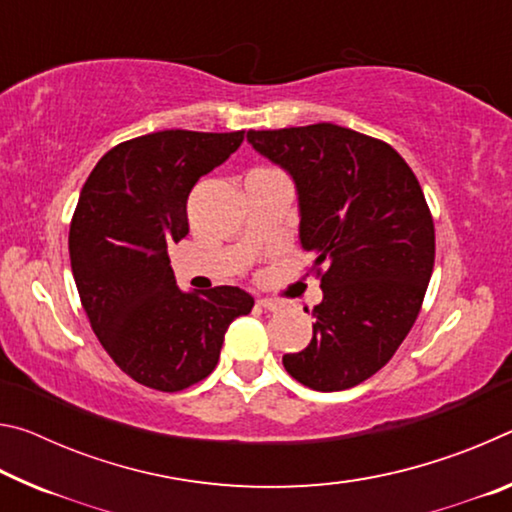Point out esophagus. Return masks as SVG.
<instances>
[{
  "instance_id": "esophagus-1",
  "label": "esophagus",
  "mask_w": 512,
  "mask_h": 512,
  "mask_svg": "<svg viewBox=\"0 0 512 512\" xmlns=\"http://www.w3.org/2000/svg\"><path fill=\"white\" fill-rule=\"evenodd\" d=\"M257 305L268 309V311H277V309L282 307V302H280V300H273V298H259Z\"/></svg>"
}]
</instances>
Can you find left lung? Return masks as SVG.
Returning a JSON list of instances; mask_svg holds the SVG:
<instances>
[{
	"label": "left lung",
	"instance_id": "8db88e82",
	"mask_svg": "<svg viewBox=\"0 0 512 512\" xmlns=\"http://www.w3.org/2000/svg\"><path fill=\"white\" fill-rule=\"evenodd\" d=\"M246 140L291 176L300 246L311 268L325 266L314 336L284 354V368L320 393L357 386L391 361L431 280L436 237L418 178L386 142L336 124L248 131Z\"/></svg>",
	"mask_w": 512,
	"mask_h": 512
}]
</instances>
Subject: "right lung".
Listing matches in <instances>:
<instances>
[{"label":"right lung","instance_id":"1","mask_svg":"<svg viewBox=\"0 0 512 512\" xmlns=\"http://www.w3.org/2000/svg\"><path fill=\"white\" fill-rule=\"evenodd\" d=\"M241 142L244 131L142 135L103 155L81 189L69 259L83 309L112 361L155 391L210 375L230 323L255 305L239 287L183 291L169 262L192 187Z\"/></svg>","mask_w":512,"mask_h":512}]
</instances>
